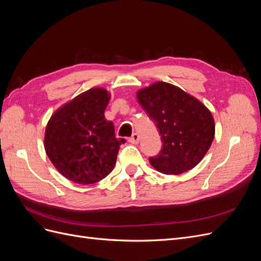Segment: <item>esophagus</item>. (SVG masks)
I'll return each instance as SVG.
<instances>
[{"instance_id": "obj_1", "label": "esophagus", "mask_w": 261, "mask_h": 261, "mask_svg": "<svg viewBox=\"0 0 261 261\" xmlns=\"http://www.w3.org/2000/svg\"><path fill=\"white\" fill-rule=\"evenodd\" d=\"M139 135H138V134L137 133H134L133 134V135L128 138V141H129V143L130 144H138L139 143Z\"/></svg>"}]
</instances>
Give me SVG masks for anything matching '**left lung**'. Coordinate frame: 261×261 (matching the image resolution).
Wrapping results in <instances>:
<instances>
[{"label": "left lung", "mask_w": 261, "mask_h": 261, "mask_svg": "<svg viewBox=\"0 0 261 261\" xmlns=\"http://www.w3.org/2000/svg\"><path fill=\"white\" fill-rule=\"evenodd\" d=\"M139 105L160 133L162 149L152 167L177 175L198 164L215 138V121L200 101L176 86L158 82L137 92Z\"/></svg>", "instance_id": "obj_1"}]
</instances>
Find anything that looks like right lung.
Returning <instances> with one entry per match:
<instances>
[{
    "label": "right lung",
    "mask_w": 261,
    "mask_h": 261,
    "mask_svg": "<svg viewBox=\"0 0 261 261\" xmlns=\"http://www.w3.org/2000/svg\"><path fill=\"white\" fill-rule=\"evenodd\" d=\"M110 96L102 88H91L67 102L46 125L44 148L63 176L77 184H93L114 168L120 146L114 125L105 110Z\"/></svg>",
    "instance_id": "obj_1"
}]
</instances>
